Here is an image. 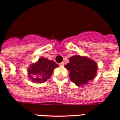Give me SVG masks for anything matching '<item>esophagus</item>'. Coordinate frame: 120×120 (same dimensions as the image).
Listing matches in <instances>:
<instances>
[{
    "label": "esophagus",
    "instance_id": "34e87169",
    "mask_svg": "<svg viewBox=\"0 0 120 120\" xmlns=\"http://www.w3.org/2000/svg\"><path fill=\"white\" fill-rule=\"evenodd\" d=\"M59 65H60V66H61V67H62V66H64V62L60 63V64H59Z\"/></svg>",
    "mask_w": 120,
    "mask_h": 120
}]
</instances>
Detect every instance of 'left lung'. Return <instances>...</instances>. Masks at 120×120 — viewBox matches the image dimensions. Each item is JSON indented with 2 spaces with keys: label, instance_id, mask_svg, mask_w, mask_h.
<instances>
[{
  "label": "left lung",
  "instance_id": "8db88e82",
  "mask_svg": "<svg viewBox=\"0 0 120 120\" xmlns=\"http://www.w3.org/2000/svg\"><path fill=\"white\" fill-rule=\"evenodd\" d=\"M65 67L70 71L71 81L78 86H84L97 75L96 62L86 56H71L69 58V62Z\"/></svg>",
  "mask_w": 120,
  "mask_h": 120
}]
</instances>
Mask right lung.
Segmentation results:
<instances>
[{
    "label": "right lung",
    "mask_w": 120,
    "mask_h": 120,
    "mask_svg": "<svg viewBox=\"0 0 120 120\" xmlns=\"http://www.w3.org/2000/svg\"><path fill=\"white\" fill-rule=\"evenodd\" d=\"M57 67L58 65L53 60L40 58L37 62L32 64L28 67V77L33 82L42 83L51 77L54 69Z\"/></svg>",
    "instance_id": "obj_1"
}]
</instances>
